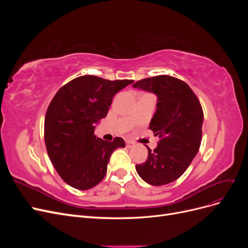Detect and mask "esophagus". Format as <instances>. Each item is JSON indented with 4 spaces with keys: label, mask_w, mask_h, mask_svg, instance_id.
<instances>
[{
    "label": "esophagus",
    "mask_w": 248,
    "mask_h": 248,
    "mask_svg": "<svg viewBox=\"0 0 248 248\" xmlns=\"http://www.w3.org/2000/svg\"><path fill=\"white\" fill-rule=\"evenodd\" d=\"M133 141H131V140H127L126 141V147L127 148H131V147H133Z\"/></svg>",
    "instance_id": "obj_1"
}]
</instances>
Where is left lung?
<instances>
[{"instance_id": "obj_1", "label": "left lung", "mask_w": 248, "mask_h": 248, "mask_svg": "<svg viewBox=\"0 0 248 248\" xmlns=\"http://www.w3.org/2000/svg\"><path fill=\"white\" fill-rule=\"evenodd\" d=\"M132 87L156 95L149 128L160 138L153 151L146 146L148 158L137 171L151 185L169 184L182 176L199 152L204 121L201 103L186 82L170 76L140 79Z\"/></svg>"}]
</instances>
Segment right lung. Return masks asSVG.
<instances>
[{"label": "right lung", "instance_id": "add662e5", "mask_svg": "<svg viewBox=\"0 0 248 248\" xmlns=\"http://www.w3.org/2000/svg\"><path fill=\"white\" fill-rule=\"evenodd\" d=\"M131 79L108 80L82 76L63 86L49 103L44 121V140L58 174L73 188L87 190L107 174L109 157L125 141L103 140L94 134L106 118L114 96Z\"/></svg>", "mask_w": 248, "mask_h": 248}]
</instances>
